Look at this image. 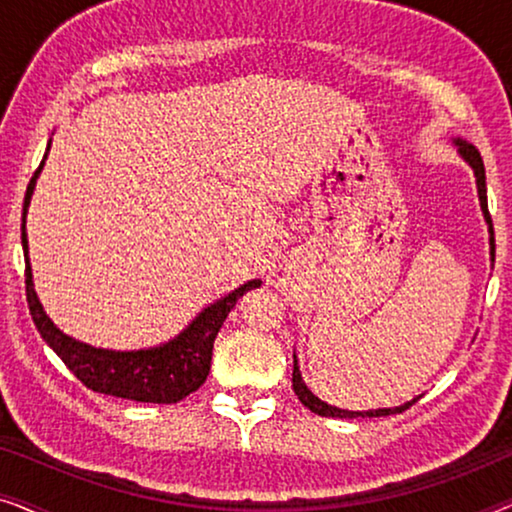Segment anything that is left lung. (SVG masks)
<instances>
[{
  "instance_id": "obj_1",
  "label": "left lung",
  "mask_w": 512,
  "mask_h": 512,
  "mask_svg": "<svg viewBox=\"0 0 512 512\" xmlns=\"http://www.w3.org/2000/svg\"><path fill=\"white\" fill-rule=\"evenodd\" d=\"M452 144L457 146V153L461 158L466 160L468 165H471V170L475 174V186H478V198H480V209H482V216H485L487 221V230H489V256H492L494 261V228H492V216H489V209H487V184H485V163H482L480 158V151L475 149L473 144H468L466 139L461 137H454ZM293 391H296L298 401L305 405V408H310L312 412H317L321 417H340V419H354V417H384V415H396V412H403L408 410L412 403H417L419 398H412V401L403 403V405H396V408H377V410H342V408H335V405H328L326 401H321L319 396H314L310 389H307V384L303 382V375H300V366H298V359H296V352H293Z\"/></svg>"
}]
</instances>
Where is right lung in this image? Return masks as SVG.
I'll return each mask as SVG.
<instances>
[{
  "mask_svg": "<svg viewBox=\"0 0 512 512\" xmlns=\"http://www.w3.org/2000/svg\"><path fill=\"white\" fill-rule=\"evenodd\" d=\"M51 151V139H48L44 160L34 172V177L27 184L25 202H23V226H20V240H23V254H25V291H27V305H30V314L34 326L46 340V345L60 356L62 363L86 384L88 389L97 391V394H107L116 398H128V401L137 403H177L195 389L202 387L207 380L209 366H212V349L214 340L219 335L223 321H226L228 312L233 310L237 298L244 293L261 286V279H249L247 284L237 286L228 296L214 300L207 305L191 324H188L179 335L172 340L163 342L156 347L144 349H130V352H121V349H104L93 347L88 342H81L72 338V335L62 333L53 319L48 317L44 305L39 303L37 291H34L32 282V265H30V247H27V230H25V216L27 207H30L34 186L44 163Z\"/></svg>",
  "mask_w": 512,
  "mask_h": 512,
  "instance_id": "obj_1",
  "label": "right lung"
}]
</instances>
